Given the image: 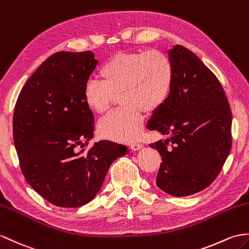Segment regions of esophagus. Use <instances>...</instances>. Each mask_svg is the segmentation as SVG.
<instances>
[{
  "label": "esophagus",
  "instance_id": "34e87169",
  "mask_svg": "<svg viewBox=\"0 0 249 249\" xmlns=\"http://www.w3.org/2000/svg\"><path fill=\"white\" fill-rule=\"evenodd\" d=\"M143 147V145L141 143H132L130 145V148L132 151H139V149H141Z\"/></svg>",
  "mask_w": 249,
  "mask_h": 249
}]
</instances>
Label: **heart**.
<instances>
[{"instance_id":"1","label":"heart","mask_w":249,"mask_h":249,"mask_svg":"<svg viewBox=\"0 0 249 249\" xmlns=\"http://www.w3.org/2000/svg\"><path fill=\"white\" fill-rule=\"evenodd\" d=\"M103 80L90 79L84 89V100L91 110L105 112L114 94L120 93L122 108L108 113L97 125L100 136L130 143L141 135L143 109L155 111L169 97L174 68L169 56L157 50L127 52L110 57L101 69Z\"/></svg>"}]
</instances>
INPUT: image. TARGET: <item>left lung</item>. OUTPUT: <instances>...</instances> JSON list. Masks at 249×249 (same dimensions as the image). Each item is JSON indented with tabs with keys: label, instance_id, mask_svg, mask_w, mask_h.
Listing matches in <instances>:
<instances>
[{
	"label": "left lung",
	"instance_id": "1",
	"mask_svg": "<svg viewBox=\"0 0 249 249\" xmlns=\"http://www.w3.org/2000/svg\"><path fill=\"white\" fill-rule=\"evenodd\" d=\"M167 54L174 82L146 127L170 137L149 144L162 158L157 187L183 197L209 187L221 172L231 148V111L221 84L197 56L181 45Z\"/></svg>",
	"mask_w": 249,
	"mask_h": 249
}]
</instances>
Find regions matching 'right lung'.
Returning <instances> with one entry per match:
<instances>
[{"label":"right lung","instance_id":"add662e5","mask_svg":"<svg viewBox=\"0 0 249 249\" xmlns=\"http://www.w3.org/2000/svg\"><path fill=\"white\" fill-rule=\"evenodd\" d=\"M98 61L92 52H57L21 90L14 112V143L26 181L51 204L76 208L101 190L111 163L129 153L122 144L95 142L94 117L84 89Z\"/></svg>","mask_w":249,"mask_h":249}]
</instances>
